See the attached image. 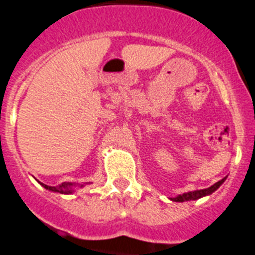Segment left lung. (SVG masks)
<instances>
[{
  "label": "left lung",
  "mask_w": 255,
  "mask_h": 255,
  "mask_svg": "<svg viewBox=\"0 0 255 255\" xmlns=\"http://www.w3.org/2000/svg\"><path fill=\"white\" fill-rule=\"evenodd\" d=\"M226 180V178L221 179L219 182H217L215 184H213L212 187H209V188H205V190H197V191H190V192H186L183 195H178L177 197H171V201L175 202H184V201H191V200H199L204 196H209L212 195L213 192L218 190L219 187L223 184V182Z\"/></svg>",
  "instance_id": "obj_1"
}]
</instances>
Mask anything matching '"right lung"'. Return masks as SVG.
<instances>
[{"label": "right lung", "mask_w": 255, "mask_h": 255, "mask_svg": "<svg viewBox=\"0 0 255 255\" xmlns=\"http://www.w3.org/2000/svg\"><path fill=\"white\" fill-rule=\"evenodd\" d=\"M41 186L43 188H46V190L51 191V192H58V193H63V195H69V193L75 192V187H84V184H78V183H62L60 186L56 187H51V186H46V184L41 183Z\"/></svg>", "instance_id": "1"}]
</instances>
